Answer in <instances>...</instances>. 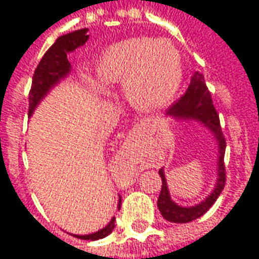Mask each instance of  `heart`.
<instances>
[{"mask_svg":"<svg viewBox=\"0 0 259 259\" xmlns=\"http://www.w3.org/2000/svg\"><path fill=\"white\" fill-rule=\"evenodd\" d=\"M96 73L105 84L123 81L124 97L133 107L154 109L174 98L183 70L172 42L137 37L109 46L97 61Z\"/></svg>","mask_w":259,"mask_h":259,"instance_id":"obj_1","label":"heart"}]
</instances>
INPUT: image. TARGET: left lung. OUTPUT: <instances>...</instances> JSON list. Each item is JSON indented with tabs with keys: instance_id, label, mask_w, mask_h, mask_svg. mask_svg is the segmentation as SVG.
I'll use <instances>...</instances> for the list:
<instances>
[{
	"instance_id": "obj_1",
	"label": "left lung",
	"mask_w": 259,
	"mask_h": 259,
	"mask_svg": "<svg viewBox=\"0 0 259 259\" xmlns=\"http://www.w3.org/2000/svg\"><path fill=\"white\" fill-rule=\"evenodd\" d=\"M166 115L174 116V118L183 119H195L200 120L201 123L208 126L213 132L217 137L218 144H219V162H218V182L215 186V190L212 191L209 197H206L205 201L195 206H179L170 200L166 179L163 175V169H159V176L162 179V187L161 193L158 197V208L162 213V217L175 223H187L194 221L197 218L202 217L218 200L219 194L222 193L225 183H226V169H225V150H226V140L223 136L221 122H219V115L217 109L212 104L211 93L208 90L204 80V74L195 70L191 76V81L189 89L183 96L180 97L179 101H176L166 109Z\"/></svg>"
}]
</instances>
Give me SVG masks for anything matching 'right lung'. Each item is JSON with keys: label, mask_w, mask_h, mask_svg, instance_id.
<instances>
[{"label": "right lung", "mask_w": 259, "mask_h": 259, "mask_svg": "<svg viewBox=\"0 0 259 259\" xmlns=\"http://www.w3.org/2000/svg\"><path fill=\"white\" fill-rule=\"evenodd\" d=\"M87 40H89L87 29L72 31L69 34L58 37L57 41L44 54L33 74V81L29 93V115H31L33 109L37 107V104L42 97L47 94L48 90L69 73L70 64L68 61V53L83 46ZM119 208H120V200H119ZM113 228H115V218L111 219V222L105 228L96 233L87 234V236H74V237L81 240H98L108 236L112 232Z\"/></svg>", "instance_id": "add662e5"}]
</instances>
